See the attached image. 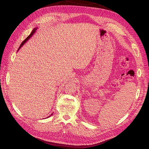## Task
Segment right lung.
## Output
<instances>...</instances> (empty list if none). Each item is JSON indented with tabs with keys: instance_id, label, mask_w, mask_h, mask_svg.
<instances>
[{
	"instance_id": "right-lung-1",
	"label": "right lung",
	"mask_w": 149,
	"mask_h": 149,
	"mask_svg": "<svg viewBox=\"0 0 149 149\" xmlns=\"http://www.w3.org/2000/svg\"><path fill=\"white\" fill-rule=\"evenodd\" d=\"M36 28H35V29H33V31H32V32L31 33V34H30V35H29V36H28V37H27V38H26V39H25V40H24L22 42V44H20V45L19 48H18L17 51H18V50H19V49L21 48V47H22V45H24L25 44V42H26V41H27V40H28V39H29V38H30L32 36V35H33V34L35 33V32L36 31ZM50 116H49V117H50Z\"/></svg>"
}]
</instances>
